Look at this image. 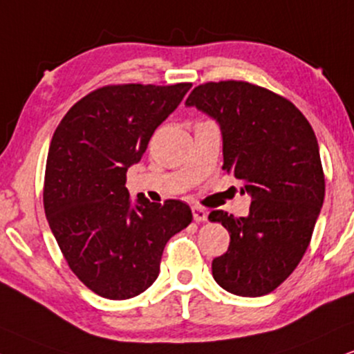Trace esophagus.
<instances>
[{
  "label": "esophagus",
  "instance_id": "esophagus-1",
  "mask_svg": "<svg viewBox=\"0 0 354 354\" xmlns=\"http://www.w3.org/2000/svg\"><path fill=\"white\" fill-rule=\"evenodd\" d=\"M192 217H194L196 222H205L207 221V210L204 207H199V205H194L192 207Z\"/></svg>",
  "mask_w": 354,
  "mask_h": 354
}]
</instances>
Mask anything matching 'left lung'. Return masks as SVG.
I'll return each mask as SVG.
<instances>
[{
  "instance_id": "obj_1",
  "label": "left lung",
  "mask_w": 354,
  "mask_h": 354,
  "mask_svg": "<svg viewBox=\"0 0 354 354\" xmlns=\"http://www.w3.org/2000/svg\"><path fill=\"white\" fill-rule=\"evenodd\" d=\"M221 127L223 167L250 194L247 217L209 214L230 234L212 261L216 283L235 296L270 294L296 270L325 198L312 125L292 102L247 82L199 84L186 100Z\"/></svg>"
}]
</instances>
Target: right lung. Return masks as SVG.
Instances as JSON below:
<instances>
[{"instance_id":"obj_1","label":"right lung","mask_w":354,"mask_h":354,"mask_svg":"<svg viewBox=\"0 0 354 354\" xmlns=\"http://www.w3.org/2000/svg\"><path fill=\"white\" fill-rule=\"evenodd\" d=\"M191 83L113 84L80 100L48 147L44 209L70 270L97 296L124 301L158 277L163 248L192 221L189 205L150 203L125 187L150 137Z\"/></svg>"}]
</instances>
